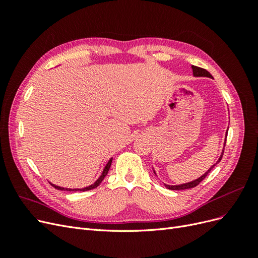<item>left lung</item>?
<instances>
[{
	"instance_id": "1",
	"label": "left lung",
	"mask_w": 258,
	"mask_h": 258,
	"mask_svg": "<svg viewBox=\"0 0 258 258\" xmlns=\"http://www.w3.org/2000/svg\"><path fill=\"white\" fill-rule=\"evenodd\" d=\"M191 69H192V75L195 76V77H209V79H212L213 80V76L211 75L207 70H205V69H201V68H198V67H195V66H191ZM228 131V130H227ZM227 131H226V136H225V141H226V138H227ZM226 143V142H225ZM225 143H224V147H225ZM223 154H224V148H223V151H222V154H221V156H220V158H218V160L216 161V163H214V165L211 167L207 172L205 173V174H202L201 176H199L198 178H196V179H194V181H190V182H188V183H184V184H179V185H168V184H165V186L167 187L168 189H171V190H179V189H188V188H192V187H196L202 179H204L207 175H208V173L210 172L211 170H212L218 162L221 161V159H222V157H223ZM154 169V168H153ZM154 173L156 174V172H155V170H154ZM157 175V174H156Z\"/></svg>"
}]
</instances>
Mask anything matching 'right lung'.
<instances>
[{"label": "right lung", "instance_id": "1", "mask_svg": "<svg viewBox=\"0 0 258 258\" xmlns=\"http://www.w3.org/2000/svg\"><path fill=\"white\" fill-rule=\"evenodd\" d=\"M112 160H113V158H111L110 160L107 161V163L105 165V167L103 168V171H102V173H101V175L98 177V179L96 182H93L91 185H89V186H86V187H84V188H66V187H61V186H58V185H54V184H51L54 188H57V189H59V190H69V191H77V190H83V191H86V190H90V189H93V188H96V187H98L100 184H101V182L103 181V178L106 176V174H107V172H108V170H110V168H111V165H112Z\"/></svg>", "mask_w": 258, "mask_h": 258}]
</instances>
